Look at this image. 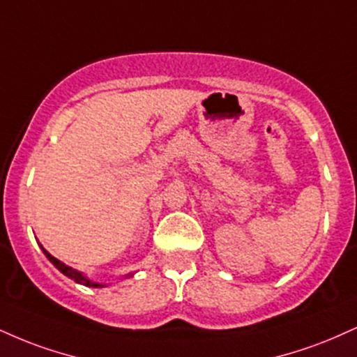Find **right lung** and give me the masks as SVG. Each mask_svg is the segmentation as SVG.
Listing matches in <instances>:
<instances>
[{"instance_id": "1", "label": "right lung", "mask_w": 357, "mask_h": 357, "mask_svg": "<svg viewBox=\"0 0 357 357\" xmlns=\"http://www.w3.org/2000/svg\"><path fill=\"white\" fill-rule=\"evenodd\" d=\"M40 248H41V251L45 252V256L48 257L50 259V263L54 266L56 269H58V271H61L64 276H68L70 279H73V281L75 282H78V284H83V286H88V287H105L106 284L105 282H96V281H93V279H89L88 276H86V274H83L81 271H78V269H75V268H71V266H68V264H64L63 261H59V259H56V257L53 256V255H50L48 251H46L45 248L41 246L40 244ZM132 274L135 273H130V274H126V276H124V279L126 278H131Z\"/></svg>"}]
</instances>
